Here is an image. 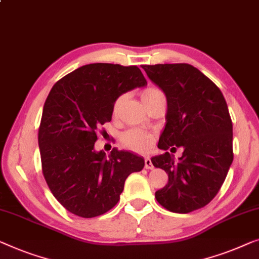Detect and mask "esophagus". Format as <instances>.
Here are the masks:
<instances>
[{
  "label": "esophagus",
  "mask_w": 259,
  "mask_h": 259,
  "mask_svg": "<svg viewBox=\"0 0 259 259\" xmlns=\"http://www.w3.org/2000/svg\"><path fill=\"white\" fill-rule=\"evenodd\" d=\"M145 168L146 169H153V168H154L149 157H145Z\"/></svg>",
  "instance_id": "34e87169"
}]
</instances>
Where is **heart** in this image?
<instances>
[{"mask_svg": "<svg viewBox=\"0 0 259 259\" xmlns=\"http://www.w3.org/2000/svg\"><path fill=\"white\" fill-rule=\"evenodd\" d=\"M163 95L160 90L155 88H148L144 90L141 92V99L145 105H148L153 99H155L156 97ZM121 98H119L114 104L113 112L114 114L118 113L119 108H120ZM121 142L126 148L132 149L136 152H146L149 149V146L152 144V136L146 131L141 128H132L127 131L121 136Z\"/></svg>", "mask_w": 259, "mask_h": 259, "instance_id": "heart-1", "label": "heart"}]
</instances>
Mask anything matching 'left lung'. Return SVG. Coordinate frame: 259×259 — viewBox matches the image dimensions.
<instances>
[{
    "label": "left lung",
    "instance_id": "8db88e82",
    "mask_svg": "<svg viewBox=\"0 0 259 259\" xmlns=\"http://www.w3.org/2000/svg\"><path fill=\"white\" fill-rule=\"evenodd\" d=\"M149 79L167 98L166 125L152 157L168 174L155 193L163 208L187 213L207 205L222 187L234 160L232 121L221 90L189 64L144 65ZM184 149L178 160L166 151Z\"/></svg>",
    "mask_w": 259,
    "mask_h": 259
}]
</instances>
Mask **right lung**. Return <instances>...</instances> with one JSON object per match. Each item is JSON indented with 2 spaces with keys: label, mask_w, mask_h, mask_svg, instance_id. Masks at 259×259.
Here are the masks:
<instances>
[{
  "label": "right lung",
  "mask_w": 259,
  "mask_h": 259,
  "mask_svg": "<svg viewBox=\"0 0 259 259\" xmlns=\"http://www.w3.org/2000/svg\"><path fill=\"white\" fill-rule=\"evenodd\" d=\"M147 85L138 66L93 63L54 85L38 131L42 170L49 188L66 210L91 219L118 203L131 173L145 160L134 153L96 151L97 131L111 121L123 93Z\"/></svg>",
  "instance_id": "add662e5"
}]
</instances>
